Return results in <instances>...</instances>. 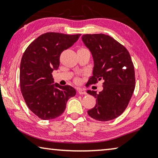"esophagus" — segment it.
Wrapping results in <instances>:
<instances>
[{
	"mask_svg": "<svg viewBox=\"0 0 158 158\" xmlns=\"http://www.w3.org/2000/svg\"><path fill=\"white\" fill-rule=\"evenodd\" d=\"M78 93L80 95H86L87 94V93L85 92L84 89H78Z\"/></svg>",
	"mask_w": 158,
	"mask_h": 158,
	"instance_id": "obj_1",
	"label": "esophagus"
}]
</instances>
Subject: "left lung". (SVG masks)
Here are the masks:
<instances>
[{"label":"left lung","mask_w":158,"mask_h":158,"mask_svg":"<svg viewBox=\"0 0 158 158\" xmlns=\"http://www.w3.org/2000/svg\"><path fill=\"white\" fill-rule=\"evenodd\" d=\"M82 40L91 52L94 68L86 85L103 80V90L97 94L96 105L88 111L99 121H108L121 115L127 108L135 88V68L130 55L123 45L105 34H85Z\"/></svg>","instance_id":"1"}]
</instances>
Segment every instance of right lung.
Instances as JSON below:
<instances>
[{
	"instance_id": "add662e5",
	"label": "right lung",
	"mask_w": 158,
	"mask_h": 158,
	"mask_svg": "<svg viewBox=\"0 0 158 158\" xmlns=\"http://www.w3.org/2000/svg\"><path fill=\"white\" fill-rule=\"evenodd\" d=\"M81 34L49 32L28 45L20 64L19 81L23 98L29 109L42 120L62 114L69 98L76 95L70 85L53 84L52 73L60 65V56L78 40Z\"/></svg>"
}]
</instances>
